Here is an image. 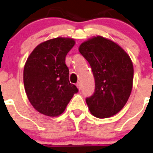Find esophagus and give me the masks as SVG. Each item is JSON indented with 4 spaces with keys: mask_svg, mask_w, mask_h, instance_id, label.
Masks as SVG:
<instances>
[{
    "mask_svg": "<svg viewBox=\"0 0 153 153\" xmlns=\"http://www.w3.org/2000/svg\"><path fill=\"white\" fill-rule=\"evenodd\" d=\"M76 85H77V87H78V89H79V90H80V89H81V83H80V82H77V84H76Z\"/></svg>",
    "mask_w": 153,
    "mask_h": 153,
    "instance_id": "34e87169",
    "label": "esophagus"
}]
</instances>
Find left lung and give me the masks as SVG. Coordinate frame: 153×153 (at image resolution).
I'll list each match as a JSON object with an SVG mask.
<instances>
[{
    "mask_svg": "<svg viewBox=\"0 0 153 153\" xmlns=\"http://www.w3.org/2000/svg\"><path fill=\"white\" fill-rule=\"evenodd\" d=\"M79 52L89 62L95 92L85 99L97 118L115 115L127 102L132 90L134 68L130 56L116 43L97 36L83 42Z\"/></svg>",
    "mask_w": 153,
    "mask_h": 153,
    "instance_id": "8db88e82",
    "label": "left lung"
}]
</instances>
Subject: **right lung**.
I'll return each mask as SVG.
<instances>
[{
	"label": "right lung",
	"mask_w": 153,
	"mask_h": 153,
	"mask_svg": "<svg viewBox=\"0 0 153 153\" xmlns=\"http://www.w3.org/2000/svg\"><path fill=\"white\" fill-rule=\"evenodd\" d=\"M74 45L71 38H56L42 42L30 53L23 70V82L32 106L43 115L58 116L64 112L76 85L70 83L65 64Z\"/></svg>",
	"instance_id": "right-lung-1"
}]
</instances>
